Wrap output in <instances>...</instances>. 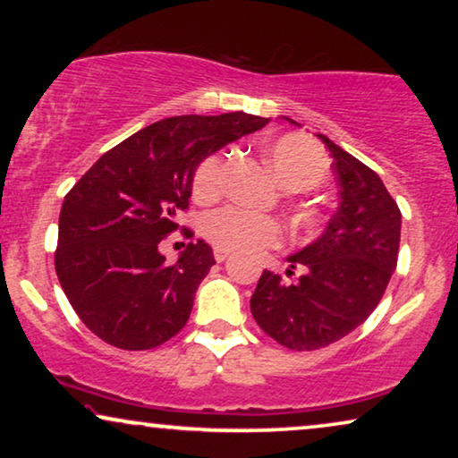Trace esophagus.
<instances>
[{
    "label": "esophagus",
    "instance_id": "obj_1",
    "mask_svg": "<svg viewBox=\"0 0 458 458\" xmlns=\"http://www.w3.org/2000/svg\"><path fill=\"white\" fill-rule=\"evenodd\" d=\"M227 259H229L227 250H221V248L215 250V260H216V262H225Z\"/></svg>",
    "mask_w": 458,
    "mask_h": 458
}]
</instances>
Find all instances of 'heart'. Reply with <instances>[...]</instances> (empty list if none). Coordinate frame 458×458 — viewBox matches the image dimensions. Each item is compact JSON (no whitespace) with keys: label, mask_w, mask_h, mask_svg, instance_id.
Segmentation results:
<instances>
[{"label":"heart","mask_w":458,"mask_h":458,"mask_svg":"<svg viewBox=\"0 0 458 458\" xmlns=\"http://www.w3.org/2000/svg\"><path fill=\"white\" fill-rule=\"evenodd\" d=\"M267 158L275 174L292 191H306L321 185L329 174V162L323 149L310 137L285 133L267 143ZM227 156L215 152L199 162L191 179L193 196L215 199L223 191ZM202 233L221 250H248L273 246L281 237L277 218L240 206H223L202 218Z\"/></svg>","instance_id":"1"}]
</instances>
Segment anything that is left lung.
Listing matches in <instances>:
<instances>
[{
	"label": "left lung",
	"instance_id": "left-lung-1",
	"mask_svg": "<svg viewBox=\"0 0 458 458\" xmlns=\"http://www.w3.org/2000/svg\"><path fill=\"white\" fill-rule=\"evenodd\" d=\"M334 156L340 208L325 233L290 256L296 284L265 271L250 300L256 323L281 346L306 352L354 331L375 310L398 262L400 208L379 174L318 135Z\"/></svg>",
	"mask_w": 458,
	"mask_h": 458
}]
</instances>
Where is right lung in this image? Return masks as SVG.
<instances>
[{
	"instance_id": "1",
	"label": "right lung",
	"mask_w": 458,
	"mask_h": 458,
	"mask_svg": "<svg viewBox=\"0 0 458 458\" xmlns=\"http://www.w3.org/2000/svg\"><path fill=\"white\" fill-rule=\"evenodd\" d=\"M267 123L243 112L165 118L108 149L66 193L55 273L74 312L99 340L149 350L185 327L215 256L198 240L166 265L158 246L190 208L199 162Z\"/></svg>"
}]
</instances>
